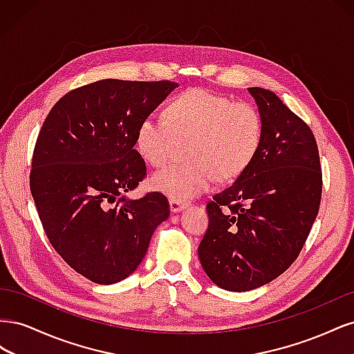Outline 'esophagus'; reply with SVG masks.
<instances>
[{"instance_id":"34e87169","label":"esophagus","mask_w":354,"mask_h":354,"mask_svg":"<svg viewBox=\"0 0 354 354\" xmlns=\"http://www.w3.org/2000/svg\"><path fill=\"white\" fill-rule=\"evenodd\" d=\"M185 207H186L185 202L177 201V199H169V208H171V211H173V212H178V211L183 209Z\"/></svg>"}]
</instances>
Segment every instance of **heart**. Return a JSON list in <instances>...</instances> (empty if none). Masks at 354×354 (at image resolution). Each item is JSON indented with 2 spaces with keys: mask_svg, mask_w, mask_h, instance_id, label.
<instances>
[{
  "mask_svg": "<svg viewBox=\"0 0 354 354\" xmlns=\"http://www.w3.org/2000/svg\"><path fill=\"white\" fill-rule=\"evenodd\" d=\"M164 113L167 121L145 118L137 128L136 146L149 164L164 167L178 142L187 140L189 159L152 178V186L171 199L189 201L203 194L216 176L221 181L239 177L260 151L263 118L248 102L194 88L171 99Z\"/></svg>",
  "mask_w": 354,
  "mask_h": 354,
  "instance_id": "obj_1",
  "label": "heart"
}]
</instances>
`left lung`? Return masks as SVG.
Wrapping results in <instances>:
<instances>
[{
    "label": "left lung",
    "instance_id": "1",
    "mask_svg": "<svg viewBox=\"0 0 354 354\" xmlns=\"http://www.w3.org/2000/svg\"><path fill=\"white\" fill-rule=\"evenodd\" d=\"M263 118V142L248 169L207 203L198 254L227 291L272 282L301 252L322 198L316 138L273 91L248 88Z\"/></svg>",
    "mask_w": 354,
    "mask_h": 354
}]
</instances>
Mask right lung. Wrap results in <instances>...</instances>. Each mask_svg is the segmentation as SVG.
Returning <instances> with one entry per match:
<instances>
[{
	"label": "right lung",
	"instance_id": "1",
	"mask_svg": "<svg viewBox=\"0 0 354 354\" xmlns=\"http://www.w3.org/2000/svg\"><path fill=\"white\" fill-rule=\"evenodd\" d=\"M173 81L102 80L53 106L38 134L30 194L53 248L99 285L130 276L169 216L168 199L124 194L147 176L136 146L140 122L174 90Z\"/></svg>",
	"mask_w": 354,
	"mask_h": 354
}]
</instances>
